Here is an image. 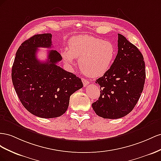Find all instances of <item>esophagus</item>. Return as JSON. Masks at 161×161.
Returning <instances> with one entry per match:
<instances>
[{
  "label": "esophagus",
  "mask_w": 161,
  "mask_h": 161,
  "mask_svg": "<svg viewBox=\"0 0 161 161\" xmlns=\"http://www.w3.org/2000/svg\"><path fill=\"white\" fill-rule=\"evenodd\" d=\"M81 81H82V82H83V84H84V87L87 86H88V85L90 84L89 81H88L87 80L84 79V78H82Z\"/></svg>",
  "instance_id": "1"
}]
</instances>
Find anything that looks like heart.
Segmentation results:
<instances>
[{
    "mask_svg": "<svg viewBox=\"0 0 161 161\" xmlns=\"http://www.w3.org/2000/svg\"><path fill=\"white\" fill-rule=\"evenodd\" d=\"M61 54L67 66H74L79 59L80 67L84 74L98 77L105 74L112 66L116 50L110 41L84 35L73 37L69 47L64 48Z\"/></svg>",
    "mask_w": 161,
    "mask_h": 161,
    "instance_id": "1",
    "label": "heart"
}]
</instances>
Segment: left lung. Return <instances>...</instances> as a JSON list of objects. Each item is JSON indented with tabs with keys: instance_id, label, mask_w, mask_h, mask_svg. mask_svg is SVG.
I'll list each match as a JSON object with an SVG mask.
<instances>
[{
	"instance_id": "8db88e82",
	"label": "left lung",
	"mask_w": 161,
	"mask_h": 161,
	"mask_svg": "<svg viewBox=\"0 0 161 161\" xmlns=\"http://www.w3.org/2000/svg\"><path fill=\"white\" fill-rule=\"evenodd\" d=\"M146 79L143 55L135 45L118 34V53L112 66L96 80L100 95L92 104L104 119H119L129 114L138 101Z\"/></svg>"
}]
</instances>
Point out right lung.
<instances>
[{
	"mask_svg": "<svg viewBox=\"0 0 161 161\" xmlns=\"http://www.w3.org/2000/svg\"><path fill=\"white\" fill-rule=\"evenodd\" d=\"M52 34L34 35L18 48L11 77L21 104L34 115L50 119L66 112L70 96L83 87L80 78L58 66L62 57L57 50L48 51V60L40 61L38 48H51Z\"/></svg>",
	"mask_w": 161,
	"mask_h": 161,
	"instance_id": "1",
	"label": "right lung"
}]
</instances>
